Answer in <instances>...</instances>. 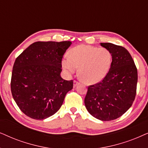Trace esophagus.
<instances>
[{
	"label": "esophagus",
	"mask_w": 148,
	"mask_h": 148,
	"mask_svg": "<svg viewBox=\"0 0 148 148\" xmlns=\"http://www.w3.org/2000/svg\"><path fill=\"white\" fill-rule=\"evenodd\" d=\"M80 84V82L76 81V80H74V86H76L78 85V84Z\"/></svg>",
	"instance_id": "esophagus-1"
}]
</instances>
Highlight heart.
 <instances>
[{
  "label": "heart",
  "instance_id": "b5f03b06",
  "mask_svg": "<svg viewBox=\"0 0 148 148\" xmlns=\"http://www.w3.org/2000/svg\"><path fill=\"white\" fill-rule=\"evenodd\" d=\"M69 57L62 60V67L71 74L78 69L81 79L88 84L97 83L103 80L112 65L111 52L106 48L80 45L68 53Z\"/></svg>",
  "mask_w": 148,
  "mask_h": 148
}]
</instances>
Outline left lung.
<instances>
[{
  "label": "left lung",
  "instance_id": "obj_1",
  "mask_svg": "<svg viewBox=\"0 0 148 148\" xmlns=\"http://www.w3.org/2000/svg\"><path fill=\"white\" fill-rule=\"evenodd\" d=\"M112 53L108 74L99 82L88 86L84 98L86 110L103 121H113L131 108L137 92V69L125 47L110 42L101 43Z\"/></svg>",
  "mask_w": 148,
  "mask_h": 148
}]
</instances>
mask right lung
<instances>
[{"instance_id":"obj_1","label":"right lung","mask_w":148,"mask_h":148,"mask_svg":"<svg viewBox=\"0 0 148 148\" xmlns=\"http://www.w3.org/2000/svg\"><path fill=\"white\" fill-rule=\"evenodd\" d=\"M70 41L36 42L16 58L11 80L12 96L21 111L43 120L60 110L73 80L61 77L62 61Z\"/></svg>"}]
</instances>
